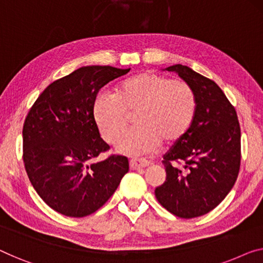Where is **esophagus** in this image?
<instances>
[{
    "mask_svg": "<svg viewBox=\"0 0 263 263\" xmlns=\"http://www.w3.org/2000/svg\"><path fill=\"white\" fill-rule=\"evenodd\" d=\"M148 165H150V162H147V160H145V159L133 158L130 160V166L133 170L140 169V167H146Z\"/></svg>",
    "mask_w": 263,
    "mask_h": 263,
    "instance_id": "obj_1",
    "label": "esophagus"
}]
</instances>
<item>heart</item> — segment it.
Wrapping results in <instances>:
<instances>
[{
  "mask_svg": "<svg viewBox=\"0 0 263 263\" xmlns=\"http://www.w3.org/2000/svg\"><path fill=\"white\" fill-rule=\"evenodd\" d=\"M196 99L193 89L182 80L143 72L117 86L115 94L100 93L93 104V118L100 135L115 144L126 129L129 116L136 127L122 137L117 150L126 155H144L162 143H175L189 130Z\"/></svg>",
  "mask_w": 263,
  "mask_h": 263,
  "instance_id": "heart-1",
  "label": "heart"
}]
</instances>
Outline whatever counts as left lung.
Instances as JSON below:
<instances>
[{"instance_id": "1", "label": "left lung", "mask_w": 263, "mask_h": 263, "mask_svg": "<svg viewBox=\"0 0 263 263\" xmlns=\"http://www.w3.org/2000/svg\"><path fill=\"white\" fill-rule=\"evenodd\" d=\"M177 73L195 94L189 130L164 155L166 179L155 190L167 211L194 218L215 209L232 190L241 164V130L236 111L216 82L187 66Z\"/></svg>"}]
</instances>
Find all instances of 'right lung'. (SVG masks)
Masks as SVG:
<instances>
[{"label":"right lung","instance_id":"add662e5","mask_svg":"<svg viewBox=\"0 0 263 263\" xmlns=\"http://www.w3.org/2000/svg\"><path fill=\"white\" fill-rule=\"evenodd\" d=\"M130 68L86 66L52 82L23 124V162L29 181L47 205L65 216L93 214L115 194L128 159L109 156L93 118L98 92Z\"/></svg>","mask_w":263,"mask_h":263}]
</instances>
